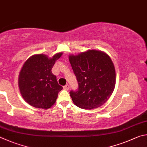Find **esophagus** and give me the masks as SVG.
<instances>
[{
    "label": "esophagus",
    "mask_w": 147,
    "mask_h": 147,
    "mask_svg": "<svg viewBox=\"0 0 147 147\" xmlns=\"http://www.w3.org/2000/svg\"><path fill=\"white\" fill-rule=\"evenodd\" d=\"M63 88L64 90H68L69 88V86L68 85V84H66L65 86H63Z\"/></svg>",
    "instance_id": "1"
}]
</instances>
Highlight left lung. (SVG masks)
Returning a JSON list of instances; mask_svg holds the SVG:
<instances>
[{
    "instance_id": "obj_1",
    "label": "left lung",
    "mask_w": 147,
    "mask_h": 147,
    "mask_svg": "<svg viewBox=\"0 0 147 147\" xmlns=\"http://www.w3.org/2000/svg\"><path fill=\"white\" fill-rule=\"evenodd\" d=\"M69 61L78 83V90L69 92L74 104L90 110L105 103L115 84V68L110 57L101 51L88 50L70 55Z\"/></svg>"
}]
</instances>
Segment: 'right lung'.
<instances>
[{
    "mask_svg": "<svg viewBox=\"0 0 147 147\" xmlns=\"http://www.w3.org/2000/svg\"><path fill=\"white\" fill-rule=\"evenodd\" d=\"M62 54L51 59L43 54L35 55L25 62L19 74V86L22 97L31 106L48 109L55 102L63 87L51 69Z\"/></svg>",
    "mask_w": 147,
    "mask_h": 147,
    "instance_id": "right-lung-1",
    "label": "right lung"
}]
</instances>
